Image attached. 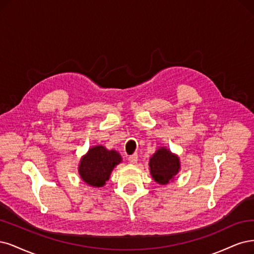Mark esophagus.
<instances>
[{"label": "esophagus", "mask_w": 254, "mask_h": 254, "mask_svg": "<svg viewBox=\"0 0 254 254\" xmlns=\"http://www.w3.org/2000/svg\"><path fill=\"white\" fill-rule=\"evenodd\" d=\"M137 160H138V155H137V154L129 155V156H128V161H129V163H136Z\"/></svg>", "instance_id": "obj_1"}]
</instances>
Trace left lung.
Segmentation results:
<instances>
[{
	"label": "left lung",
	"mask_w": 254,
	"mask_h": 254,
	"mask_svg": "<svg viewBox=\"0 0 254 254\" xmlns=\"http://www.w3.org/2000/svg\"><path fill=\"white\" fill-rule=\"evenodd\" d=\"M149 170L155 182L166 186L174 182L175 176L181 171V160L178 155L172 153L167 146H159L150 157Z\"/></svg>",
	"instance_id": "8db88e82"
}]
</instances>
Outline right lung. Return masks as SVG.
Instances as JSON below:
<instances>
[{"label": "right lung", "instance_id": "1", "mask_svg": "<svg viewBox=\"0 0 254 254\" xmlns=\"http://www.w3.org/2000/svg\"><path fill=\"white\" fill-rule=\"evenodd\" d=\"M121 161L122 158L116 150H108L100 144L94 145L80 158V178L93 188H101L110 179L114 168Z\"/></svg>", "mask_w": 254, "mask_h": 254}]
</instances>
